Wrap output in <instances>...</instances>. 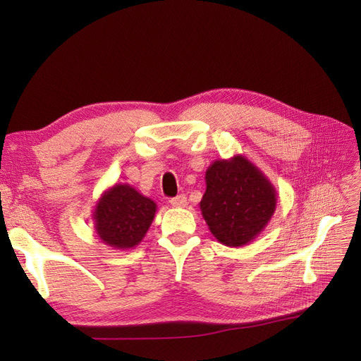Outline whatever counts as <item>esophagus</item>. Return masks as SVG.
I'll use <instances>...</instances> for the list:
<instances>
[{"mask_svg": "<svg viewBox=\"0 0 361 361\" xmlns=\"http://www.w3.org/2000/svg\"><path fill=\"white\" fill-rule=\"evenodd\" d=\"M170 204L173 207H185L186 204H188V202H186V197L183 194H179L176 197L170 198Z\"/></svg>", "mask_w": 361, "mask_h": 361, "instance_id": "1", "label": "esophagus"}]
</instances>
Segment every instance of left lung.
Here are the masks:
<instances>
[{"instance_id":"1","label":"left lung","mask_w":361,"mask_h":361,"mask_svg":"<svg viewBox=\"0 0 361 361\" xmlns=\"http://www.w3.org/2000/svg\"><path fill=\"white\" fill-rule=\"evenodd\" d=\"M202 215L215 238L239 247L264 230L276 209L275 186L250 159L235 155L214 161L206 170Z\"/></svg>"}]
</instances>
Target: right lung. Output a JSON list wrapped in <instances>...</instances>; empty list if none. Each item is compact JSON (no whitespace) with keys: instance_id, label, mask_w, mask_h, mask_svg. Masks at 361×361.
Wrapping results in <instances>:
<instances>
[{"instance_id":"add662e5","label":"right lung","mask_w":361,"mask_h":361,"mask_svg":"<svg viewBox=\"0 0 361 361\" xmlns=\"http://www.w3.org/2000/svg\"><path fill=\"white\" fill-rule=\"evenodd\" d=\"M157 204L127 183L104 191L94 210L95 231L103 243L115 250L139 245L151 227Z\"/></svg>"}]
</instances>
